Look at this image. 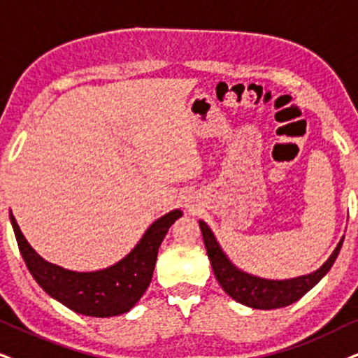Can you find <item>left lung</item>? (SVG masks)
Here are the masks:
<instances>
[{
  "mask_svg": "<svg viewBox=\"0 0 358 358\" xmlns=\"http://www.w3.org/2000/svg\"><path fill=\"white\" fill-rule=\"evenodd\" d=\"M200 228L208 257H210L211 262V268L215 271L216 279H218L223 291L229 297H233L234 301L239 302V304L262 310L279 309V307L291 306L292 302L299 301L332 268L334 261L337 259V255L343 243L342 239L336 248V251L332 252V256L329 257V261L325 262L322 268L315 271V273L301 275V278L296 279L269 280L255 278V275L241 273V271L234 268L231 262L228 261V257L223 255V251H221V248L218 246V243H216V239L213 236L211 229L208 228L206 223L200 221Z\"/></svg>",
  "mask_w": 358,
  "mask_h": 358,
  "instance_id": "8db88e82",
  "label": "left lung"
}]
</instances>
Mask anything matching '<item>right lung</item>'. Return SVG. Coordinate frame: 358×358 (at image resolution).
<instances>
[{
  "instance_id": "right-lung-1",
  "label": "right lung",
  "mask_w": 358,
  "mask_h": 358,
  "mask_svg": "<svg viewBox=\"0 0 358 358\" xmlns=\"http://www.w3.org/2000/svg\"><path fill=\"white\" fill-rule=\"evenodd\" d=\"M180 216V210L162 216L147 229L129 256L96 273H74L44 261L22 236L13 215L11 223L22 259L36 282L49 296L78 314L89 317H114L132 309L147 291L155 269L158 248L170 226Z\"/></svg>"
}]
</instances>
